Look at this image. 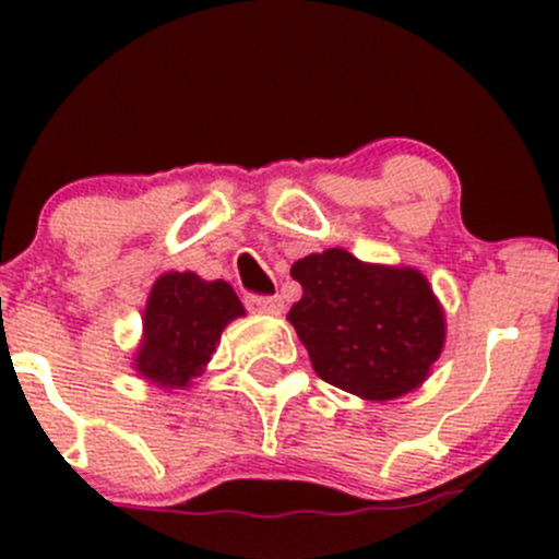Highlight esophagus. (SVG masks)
Returning a JSON list of instances; mask_svg holds the SVG:
<instances>
[{
    "instance_id": "obj_1",
    "label": "esophagus",
    "mask_w": 559,
    "mask_h": 559,
    "mask_svg": "<svg viewBox=\"0 0 559 559\" xmlns=\"http://www.w3.org/2000/svg\"><path fill=\"white\" fill-rule=\"evenodd\" d=\"M246 306H248V311H253V313L275 316V313L284 311V302H281L278 297H270V295H248Z\"/></svg>"
}]
</instances>
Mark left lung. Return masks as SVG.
Segmentation results:
<instances>
[{
    "mask_svg": "<svg viewBox=\"0 0 559 559\" xmlns=\"http://www.w3.org/2000/svg\"><path fill=\"white\" fill-rule=\"evenodd\" d=\"M292 278L302 297L289 321L321 381L365 400H394L427 379L447 330L425 275L326 248L297 259Z\"/></svg>",
    "mask_w": 559,
    "mask_h": 559,
    "instance_id": "1",
    "label": "left lung"
}]
</instances>
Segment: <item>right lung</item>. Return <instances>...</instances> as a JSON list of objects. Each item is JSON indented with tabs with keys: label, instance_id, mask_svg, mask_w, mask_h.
I'll return each mask as SVG.
<instances>
[{
	"label": "right lung",
	"instance_id": "1",
	"mask_svg": "<svg viewBox=\"0 0 559 559\" xmlns=\"http://www.w3.org/2000/svg\"><path fill=\"white\" fill-rule=\"evenodd\" d=\"M238 295L224 281L167 273L154 284L145 308V341L138 370L162 386H186L213 357L222 330L243 316Z\"/></svg>",
	"mask_w": 559,
	"mask_h": 559
}]
</instances>
